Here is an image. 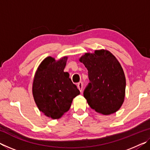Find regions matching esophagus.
<instances>
[{
	"label": "esophagus",
	"instance_id": "1",
	"mask_svg": "<svg viewBox=\"0 0 150 150\" xmlns=\"http://www.w3.org/2000/svg\"><path fill=\"white\" fill-rule=\"evenodd\" d=\"M77 85V88H79V91L81 92V91H82V89H83V83L82 82L78 83Z\"/></svg>",
	"mask_w": 150,
	"mask_h": 150
}]
</instances>
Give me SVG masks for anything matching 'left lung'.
I'll return each mask as SVG.
<instances>
[{
  "instance_id": "obj_1",
  "label": "left lung",
  "mask_w": 150,
  "mask_h": 150,
  "mask_svg": "<svg viewBox=\"0 0 150 150\" xmlns=\"http://www.w3.org/2000/svg\"><path fill=\"white\" fill-rule=\"evenodd\" d=\"M79 61L88 70L90 83L83 93L96 112L108 115L118 111L125 97L126 78L117 59L108 50L86 53Z\"/></svg>"
}]
</instances>
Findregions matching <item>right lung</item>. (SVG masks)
Returning a JSON list of instances; mask_svg holds the SVG:
<instances>
[{
    "mask_svg": "<svg viewBox=\"0 0 150 150\" xmlns=\"http://www.w3.org/2000/svg\"><path fill=\"white\" fill-rule=\"evenodd\" d=\"M67 57L56 61L47 57L35 73L32 94L40 111L52 119L62 117L69 110L73 99L80 94L69 74L64 72Z\"/></svg>",
    "mask_w": 150,
    "mask_h": 150,
    "instance_id": "add662e5",
    "label": "right lung"
}]
</instances>
